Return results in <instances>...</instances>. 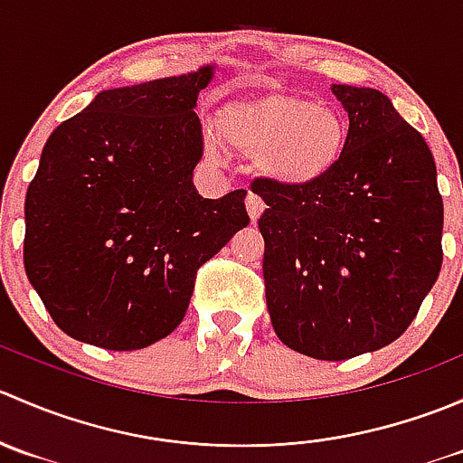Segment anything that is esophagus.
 I'll use <instances>...</instances> for the list:
<instances>
[{
  "label": "esophagus",
  "mask_w": 463,
  "mask_h": 463,
  "mask_svg": "<svg viewBox=\"0 0 463 463\" xmlns=\"http://www.w3.org/2000/svg\"><path fill=\"white\" fill-rule=\"evenodd\" d=\"M246 210H249L250 222H258L260 214L264 213V202H261V197H258V194H253V193H249V197H246Z\"/></svg>",
  "instance_id": "esophagus-1"
}]
</instances>
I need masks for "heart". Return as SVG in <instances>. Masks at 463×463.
I'll list each match as a JSON object with an SVG mask.
<instances>
[{
	"label": "heart",
	"mask_w": 463,
	"mask_h": 463,
	"mask_svg": "<svg viewBox=\"0 0 463 463\" xmlns=\"http://www.w3.org/2000/svg\"><path fill=\"white\" fill-rule=\"evenodd\" d=\"M223 141L244 156H258L260 170L282 185H309L329 175L345 154L347 125L329 105L288 93L226 107L217 118ZM205 154L222 161V147L205 134Z\"/></svg>",
	"instance_id": "b5f03b06"
}]
</instances>
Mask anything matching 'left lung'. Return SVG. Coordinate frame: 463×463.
<instances>
[{"mask_svg": "<svg viewBox=\"0 0 463 463\" xmlns=\"http://www.w3.org/2000/svg\"><path fill=\"white\" fill-rule=\"evenodd\" d=\"M349 116L338 165L309 185L255 179L269 208L264 287L287 347L347 361L394 343L441 270L443 202L421 134L385 93L334 85Z\"/></svg>", "mask_w": 463, "mask_h": 463, "instance_id": "obj_1", "label": "left lung"}]
</instances>
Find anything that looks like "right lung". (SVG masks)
<instances>
[{
	"instance_id": "add662e5",
	"label": "right lung",
	"mask_w": 463,
	"mask_h": 463,
	"mask_svg": "<svg viewBox=\"0 0 463 463\" xmlns=\"http://www.w3.org/2000/svg\"><path fill=\"white\" fill-rule=\"evenodd\" d=\"M213 64L100 91L53 129L26 193L24 269L55 325L114 352L176 329L199 266L249 226L246 190L203 199L197 96Z\"/></svg>"
}]
</instances>
